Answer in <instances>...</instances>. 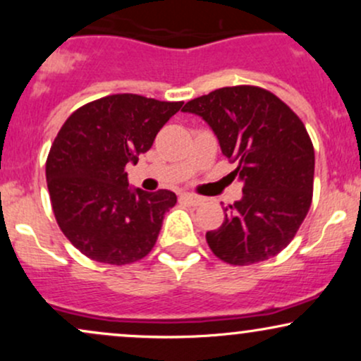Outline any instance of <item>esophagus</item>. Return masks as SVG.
Returning a JSON list of instances; mask_svg holds the SVG:
<instances>
[{
  "mask_svg": "<svg viewBox=\"0 0 361 361\" xmlns=\"http://www.w3.org/2000/svg\"><path fill=\"white\" fill-rule=\"evenodd\" d=\"M180 200L185 202V204L193 205V207L204 204V198L197 197V195H192V193H181V195H180Z\"/></svg>",
  "mask_w": 361,
  "mask_h": 361,
  "instance_id": "1",
  "label": "esophagus"
}]
</instances>
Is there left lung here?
Returning <instances> with one entry per match:
<instances>
[{"mask_svg":"<svg viewBox=\"0 0 361 361\" xmlns=\"http://www.w3.org/2000/svg\"><path fill=\"white\" fill-rule=\"evenodd\" d=\"M183 111L212 128L235 163L241 200L226 207L222 226L207 233L217 258L252 264L276 256L299 231L312 202L314 147L302 120L270 91L227 86L198 97Z\"/></svg>","mask_w":361,"mask_h":361,"instance_id":"obj_1","label":"left lung"}]
</instances>
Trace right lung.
I'll list each match as a JSON object with an SVG mask.
<instances>
[{
	"mask_svg": "<svg viewBox=\"0 0 361 361\" xmlns=\"http://www.w3.org/2000/svg\"><path fill=\"white\" fill-rule=\"evenodd\" d=\"M181 105L110 94L73 111L61 127L45 178L61 231L85 256L120 267L154 247L176 195L130 188L126 166L137 164Z\"/></svg>",
	"mask_w": 361,
	"mask_h": 361,
	"instance_id": "right-lung-1",
	"label": "right lung"
}]
</instances>
